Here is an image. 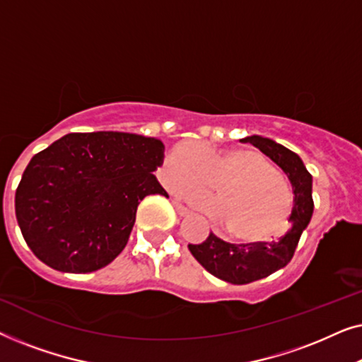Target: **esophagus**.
I'll return each instance as SVG.
<instances>
[{
  "instance_id": "34e87169",
  "label": "esophagus",
  "mask_w": 362,
  "mask_h": 362,
  "mask_svg": "<svg viewBox=\"0 0 362 362\" xmlns=\"http://www.w3.org/2000/svg\"><path fill=\"white\" fill-rule=\"evenodd\" d=\"M173 204H175L177 214H181V216H187V214H189V209H187L186 206H182L180 201H173Z\"/></svg>"
}]
</instances>
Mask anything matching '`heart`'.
Masks as SVG:
<instances>
[{
    "label": "heart",
    "instance_id": "heart-1",
    "mask_svg": "<svg viewBox=\"0 0 362 362\" xmlns=\"http://www.w3.org/2000/svg\"><path fill=\"white\" fill-rule=\"evenodd\" d=\"M168 189L181 191L217 216L226 234L242 242H267L286 229L293 191L274 163L250 148L216 151L187 141L177 145L161 168ZM216 185V197L201 192ZM196 187V190H187Z\"/></svg>",
    "mask_w": 362,
    "mask_h": 362
}]
</instances>
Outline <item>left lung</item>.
Listing matches in <instances>:
<instances>
[{
  "instance_id": "1",
  "label": "left lung",
  "mask_w": 362,
  "mask_h": 362,
  "mask_svg": "<svg viewBox=\"0 0 362 362\" xmlns=\"http://www.w3.org/2000/svg\"><path fill=\"white\" fill-rule=\"evenodd\" d=\"M244 143L255 148L276 163L293 186L295 206L290 214V229L274 242H250V244H229L211 232L201 244H189L192 257L217 279L232 285H247L262 280L284 269L293 259L301 232L313 216L311 197V175L296 153L264 136H247Z\"/></svg>"
}]
</instances>
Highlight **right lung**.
<instances>
[{"label":"right lung","instance_id":"obj_1","mask_svg":"<svg viewBox=\"0 0 362 362\" xmlns=\"http://www.w3.org/2000/svg\"><path fill=\"white\" fill-rule=\"evenodd\" d=\"M163 143L123 132L69 133L39 151L14 197L21 234L39 260L67 274H90L125 249L136 207L168 196L153 171Z\"/></svg>","mask_w":362,"mask_h":362}]
</instances>
